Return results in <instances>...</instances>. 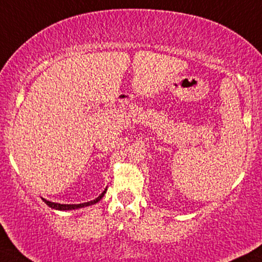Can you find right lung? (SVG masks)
<instances>
[{"label": "right lung", "mask_w": 262, "mask_h": 262, "mask_svg": "<svg viewBox=\"0 0 262 262\" xmlns=\"http://www.w3.org/2000/svg\"><path fill=\"white\" fill-rule=\"evenodd\" d=\"M106 190H107V188H105V191H102V193L100 194V196H99L98 198H95L94 201L84 202V203H79V204H60V203H55V202L47 201L46 198H42V201L45 202V203L47 204L48 207H51L52 209H55V210H75V209H79V208L89 207V205L98 203V202L100 201L102 197H104V194L106 193Z\"/></svg>", "instance_id": "1"}]
</instances>
